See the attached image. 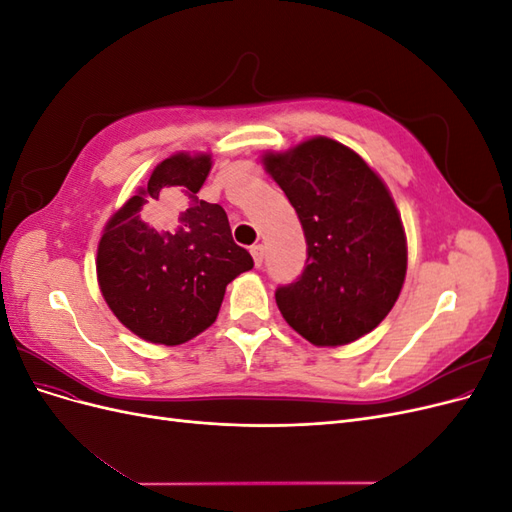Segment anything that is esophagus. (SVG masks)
I'll return each mask as SVG.
<instances>
[{"label":"esophagus","instance_id":"esophagus-1","mask_svg":"<svg viewBox=\"0 0 512 512\" xmlns=\"http://www.w3.org/2000/svg\"><path fill=\"white\" fill-rule=\"evenodd\" d=\"M252 258H254V265L260 269L262 267V260H265V247L262 245H252Z\"/></svg>","mask_w":512,"mask_h":512}]
</instances>
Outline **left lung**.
<instances>
[{"label": "left lung", "instance_id": "obj_1", "mask_svg": "<svg viewBox=\"0 0 512 512\" xmlns=\"http://www.w3.org/2000/svg\"><path fill=\"white\" fill-rule=\"evenodd\" d=\"M267 173L297 211L307 262L275 290L284 320L314 346H346L374 331L406 280L408 247L384 181L346 145L316 136L267 153Z\"/></svg>", "mask_w": 512, "mask_h": 512}]
</instances>
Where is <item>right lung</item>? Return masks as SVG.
<instances>
[{
    "label": "right lung",
    "instance_id": "1",
    "mask_svg": "<svg viewBox=\"0 0 512 512\" xmlns=\"http://www.w3.org/2000/svg\"><path fill=\"white\" fill-rule=\"evenodd\" d=\"M209 170L207 153H175L104 226L96 260L102 297L145 342L179 346L203 333L226 286L254 267L232 241L226 211L196 196ZM147 214L159 222L145 223Z\"/></svg>",
    "mask_w": 512,
    "mask_h": 512
}]
</instances>
